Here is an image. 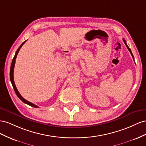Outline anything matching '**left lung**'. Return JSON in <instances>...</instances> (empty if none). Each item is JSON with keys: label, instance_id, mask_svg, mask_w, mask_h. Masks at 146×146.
<instances>
[{"label": "left lung", "instance_id": "8db88e82", "mask_svg": "<svg viewBox=\"0 0 146 146\" xmlns=\"http://www.w3.org/2000/svg\"><path fill=\"white\" fill-rule=\"evenodd\" d=\"M123 42H124V43H125V44L126 45V46H127V48H128V51H130V54H131V55L132 56V57H133V60H135V59H134V56H133V54H132V52H131V49H130V48H129L128 46V45H127V43H126V41H125V40L124 38H123Z\"/></svg>", "mask_w": 146, "mask_h": 146}]
</instances>
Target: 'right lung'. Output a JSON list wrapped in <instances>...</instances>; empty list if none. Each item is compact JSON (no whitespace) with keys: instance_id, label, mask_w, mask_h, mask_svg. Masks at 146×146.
<instances>
[{"instance_id":"add662e5","label":"right lung","mask_w":146,"mask_h":146,"mask_svg":"<svg viewBox=\"0 0 146 146\" xmlns=\"http://www.w3.org/2000/svg\"><path fill=\"white\" fill-rule=\"evenodd\" d=\"M26 41H27V40H26ZM26 41H24V42H23L21 44L20 46L18 48V49H17V51H16V53H15V56H14V57H13V60H12L11 65V67H10V81H11V84H12V86H13V87L14 90H15V93H16V95H17V96H18V98L21 100L22 102H23L24 103H26V104H27V105H29V106H31L34 107V108H38V106H36V105H34V104H33V103H31V102H28L27 100H25V99H24V98L21 96V94L19 93V92H18V90L17 88H16V87L15 84V82H14L13 72H14V67H15V65L16 58V57H17V55H18V52H19V51L20 50L21 48V47L23 46V45L25 43V42H26Z\"/></svg>"}]
</instances>
